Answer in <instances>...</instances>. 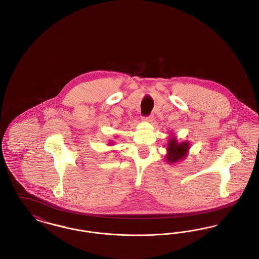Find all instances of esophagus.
I'll list each match as a JSON object with an SVG mask.
<instances>
[{
  "instance_id": "esophagus-1",
  "label": "esophagus",
  "mask_w": 259,
  "mask_h": 259,
  "mask_svg": "<svg viewBox=\"0 0 259 259\" xmlns=\"http://www.w3.org/2000/svg\"><path fill=\"white\" fill-rule=\"evenodd\" d=\"M143 120L145 121H148V122H151L153 120V115L149 114V115H146V116H143Z\"/></svg>"
}]
</instances>
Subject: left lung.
I'll use <instances>...</instances> for the list:
<instances>
[{"mask_svg": "<svg viewBox=\"0 0 259 259\" xmlns=\"http://www.w3.org/2000/svg\"><path fill=\"white\" fill-rule=\"evenodd\" d=\"M188 143L183 142L181 144L177 143V140L175 138H171L169 144H168V154H167V160L170 163H174L177 161L184 159L186 155V152L188 150Z\"/></svg>", "mask_w": 259, "mask_h": 259, "instance_id": "left-lung-1", "label": "left lung"}]
</instances>
